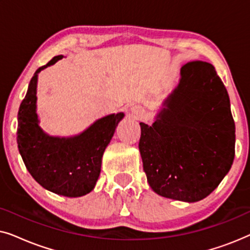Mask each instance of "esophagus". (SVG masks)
<instances>
[{
	"instance_id": "1",
	"label": "esophagus",
	"mask_w": 250,
	"mask_h": 250,
	"mask_svg": "<svg viewBox=\"0 0 250 250\" xmlns=\"http://www.w3.org/2000/svg\"><path fill=\"white\" fill-rule=\"evenodd\" d=\"M133 112H134V115L136 116V117H140V116L143 115L142 109H135V110H133Z\"/></svg>"
}]
</instances>
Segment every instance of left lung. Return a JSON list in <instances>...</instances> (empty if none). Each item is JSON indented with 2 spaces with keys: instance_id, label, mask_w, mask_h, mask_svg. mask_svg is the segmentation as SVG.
<instances>
[{
  "instance_id": "8db88e82",
  "label": "left lung",
  "mask_w": 250,
  "mask_h": 250,
  "mask_svg": "<svg viewBox=\"0 0 250 250\" xmlns=\"http://www.w3.org/2000/svg\"><path fill=\"white\" fill-rule=\"evenodd\" d=\"M149 186L159 196L194 203L216 189L234 159L230 99L213 64L190 61L151 126L140 123Z\"/></svg>"
}]
</instances>
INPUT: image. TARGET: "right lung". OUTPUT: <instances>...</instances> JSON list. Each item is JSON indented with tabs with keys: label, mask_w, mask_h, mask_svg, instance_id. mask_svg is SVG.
<instances>
[{
	"label": "right lung",
	"mask_w": 250,
	"mask_h": 250,
	"mask_svg": "<svg viewBox=\"0 0 250 250\" xmlns=\"http://www.w3.org/2000/svg\"><path fill=\"white\" fill-rule=\"evenodd\" d=\"M62 56L51 59L35 71L19 107L17 143L30 175L44 189L64 197H82L94 189L101 172L102 156L123 112L98 119L81 134L59 138L46 134L36 114L37 76Z\"/></svg>",
	"instance_id": "1"
}]
</instances>
